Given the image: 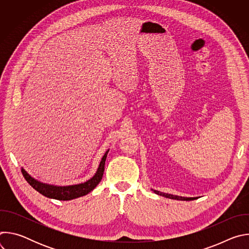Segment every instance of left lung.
<instances>
[{"label": "left lung", "mask_w": 249, "mask_h": 249, "mask_svg": "<svg viewBox=\"0 0 249 249\" xmlns=\"http://www.w3.org/2000/svg\"><path fill=\"white\" fill-rule=\"evenodd\" d=\"M152 191H154L156 194L165 197V198H169V199H173V200H180V201H192L197 199L198 197H182V196H177V195H173V194H168V193H163L158 190H154L152 189Z\"/></svg>", "instance_id": "8db88e82"}]
</instances>
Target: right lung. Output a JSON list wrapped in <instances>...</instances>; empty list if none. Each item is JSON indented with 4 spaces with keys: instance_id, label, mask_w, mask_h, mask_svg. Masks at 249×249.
Masks as SVG:
<instances>
[{
    "instance_id": "1",
    "label": "right lung",
    "mask_w": 249,
    "mask_h": 249,
    "mask_svg": "<svg viewBox=\"0 0 249 249\" xmlns=\"http://www.w3.org/2000/svg\"><path fill=\"white\" fill-rule=\"evenodd\" d=\"M109 150L105 152L103 155L99 165L97 167L96 172L94 175L91 177L90 179L87 180L86 182L79 183V184H74V185H66V186H60V185H53V184H48V183H43L37 179L33 178V177L23 168L21 167V172L22 175L25 178V180L33 187L35 190L38 191L40 194L47 198L51 199H56L60 201H69V200H73L82 196H85L91 192L101 181L102 176H103V171H104V164L106 158H107Z\"/></svg>"
}]
</instances>
